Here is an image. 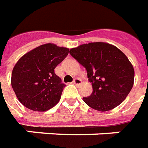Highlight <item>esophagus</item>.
<instances>
[{"label":"esophagus","instance_id":"obj_1","mask_svg":"<svg viewBox=\"0 0 148 148\" xmlns=\"http://www.w3.org/2000/svg\"><path fill=\"white\" fill-rule=\"evenodd\" d=\"M74 84L75 85H80V84H82V80L79 78H76V79H74Z\"/></svg>","mask_w":148,"mask_h":148}]
</instances>
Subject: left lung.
<instances>
[{"instance_id": "8db88e82", "label": "left lung", "mask_w": 148, "mask_h": 148, "mask_svg": "<svg viewBox=\"0 0 148 148\" xmlns=\"http://www.w3.org/2000/svg\"><path fill=\"white\" fill-rule=\"evenodd\" d=\"M87 72L92 93L84 101L92 109L107 111L118 106L134 86V69L128 57L114 45L97 42L70 49Z\"/></svg>"}]
</instances>
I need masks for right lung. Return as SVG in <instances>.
I'll use <instances>...</instances> for the list:
<instances>
[{"instance_id":"add662e5","label":"right lung","mask_w":148,"mask_h":148,"mask_svg":"<svg viewBox=\"0 0 148 148\" xmlns=\"http://www.w3.org/2000/svg\"><path fill=\"white\" fill-rule=\"evenodd\" d=\"M69 51L56 44H43L17 61L12 70L11 86L25 107L46 111L58 103L65 85L54 69L68 56Z\"/></svg>"}]
</instances>
